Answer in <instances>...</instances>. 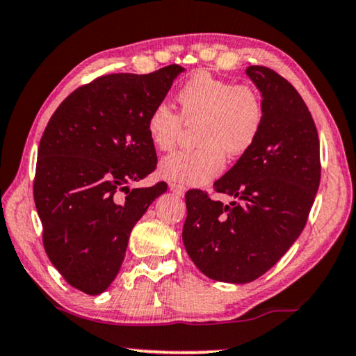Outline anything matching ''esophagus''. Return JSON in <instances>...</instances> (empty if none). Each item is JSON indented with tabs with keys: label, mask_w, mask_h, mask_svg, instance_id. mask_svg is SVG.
Instances as JSON below:
<instances>
[{
	"label": "esophagus",
	"mask_w": 356,
	"mask_h": 356,
	"mask_svg": "<svg viewBox=\"0 0 356 356\" xmlns=\"http://www.w3.org/2000/svg\"><path fill=\"white\" fill-rule=\"evenodd\" d=\"M169 188H171L176 195H184L185 193V187H184V185H180V184H171V185H169Z\"/></svg>",
	"instance_id": "34e87169"
}]
</instances>
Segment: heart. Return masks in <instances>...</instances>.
Masks as SVG:
<instances>
[{"label":"heart","instance_id":"b5f03b06","mask_svg":"<svg viewBox=\"0 0 356 356\" xmlns=\"http://www.w3.org/2000/svg\"><path fill=\"white\" fill-rule=\"evenodd\" d=\"M184 122H198L195 149L169 154L159 163V176L180 185H204L222 171L229 156L253 147L264 122L259 95L248 85H235L209 74H197L177 93ZM182 122L168 103H158L147 116V134L154 148L168 152L177 142Z\"/></svg>","mask_w":356,"mask_h":356}]
</instances>
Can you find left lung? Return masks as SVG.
Segmentation results:
<instances>
[{
    "instance_id": "8db88e82",
    "label": "left lung",
    "mask_w": 356,
    "mask_h": 356,
    "mask_svg": "<svg viewBox=\"0 0 356 356\" xmlns=\"http://www.w3.org/2000/svg\"><path fill=\"white\" fill-rule=\"evenodd\" d=\"M247 76L261 93L263 129L214 182L235 202H214L202 190L185 193V250L204 276L229 284L252 282L287 253L321 179L318 130L297 90L263 66H250Z\"/></svg>"
}]
</instances>
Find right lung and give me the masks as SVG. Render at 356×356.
I'll list each match as a JSON object with an SVG mask.
<instances>
[{"label":"right lung","instance_id":"1","mask_svg":"<svg viewBox=\"0 0 356 356\" xmlns=\"http://www.w3.org/2000/svg\"><path fill=\"white\" fill-rule=\"evenodd\" d=\"M185 69L109 74L72 92L38 147L33 200L49 261L72 287L104 292L126 257L130 232L168 190L130 188L156 168L147 116Z\"/></svg>","mask_w":356,"mask_h":356}]
</instances>
